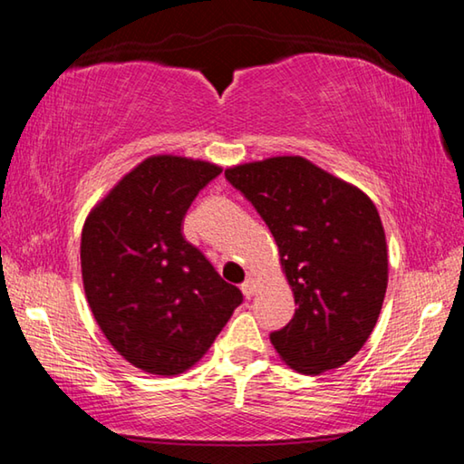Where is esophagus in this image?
Masks as SVG:
<instances>
[{"label": "esophagus", "mask_w": 464, "mask_h": 464, "mask_svg": "<svg viewBox=\"0 0 464 464\" xmlns=\"http://www.w3.org/2000/svg\"><path fill=\"white\" fill-rule=\"evenodd\" d=\"M241 290H243V295H246L247 298H251V296H254V295L257 293V280L249 276V278L241 285Z\"/></svg>", "instance_id": "obj_1"}]
</instances>
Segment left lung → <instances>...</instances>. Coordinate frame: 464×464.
<instances>
[{"instance_id":"obj_1","label":"left lung","mask_w":464,"mask_h":464,"mask_svg":"<svg viewBox=\"0 0 464 464\" xmlns=\"http://www.w3.org/2000/svg\"><path fill=\"white\" fill-rule=\"evenodd\" d=\"M278 246L296 309L270 335L282 362L321 374L354 358L381 315L389 254L374 202L358 186L301 155L225 169Z\"/></svg>"}]
</instances>
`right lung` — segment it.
Returning <instances> with one entry per match:
<instances>
[{
  "mask_svg": "<svg viewBox=\"0 0 464 464\" xmlns=\"http://www.w3.org/2000/svg\"><path fill=\"white\" fill-rule=\"evenodd\" d=\"M217 163L151 155L93 204L82 229V278L110 345L149 374L176 376L207 354L243 296L182 235Z\"/></svg>",
  "mask_w": 464,
  "mask_h": 464,
  "instance_id": "right-lung-1",
  "label": "right lung"
}]
</instances>
